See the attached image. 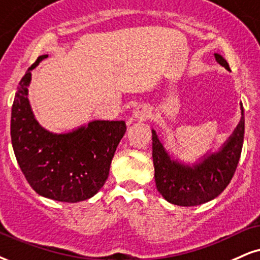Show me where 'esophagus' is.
I'll return each instance as SVG.
<instances>
[{
	"label": "esophagus",
	"instance_id": "obj_1",
	"mask_svg": "<svg viewBox=\"0 0 260 260\" xmlns=\"http://www.w3.org/2000/svg\"><path fill=\"white\" fill-rule=\"evenodd\" d=\"M150 115V112L146 106H139L135 111H134V118L139 120H146L148 119Z\"/></svg>",
	"mask_w": 260,
	"mask_h": 260
}]
</instances>
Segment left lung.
I'll use <instances>...</instances> for the list:
<instances>
[{
    "label": "left lung",
    "mask_w": 260,
    "mask_h": 260,
    "mask_svg": "<svg viewBox=\"0 0 260 260\" xmlns=\"http://www.w3.org/2000/svg\"><path fill=\"white\" fill-rule=\"evenodd\" d=\"M216 61L230 71V67L219 54ZM241 119L233 135L225 141L218 152L210 153L194 165H184L171 156L155 130L153 136V164L156 189L165 200L177 206H198L213 200L230 183L241 155L245 117L241 104Z\"/></svg>",
    "instance_id": "left-lung-1"
}]
</instances>
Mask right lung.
I'll use <instances>...</instances> for the list:
<instances>
[{
    "instance_id": "add662e5",
    "label": "right lung",
    "mask_w": 260,
    "mask_h": 260,
    "mask_svg": "<svg viewBox=\"0 0 260 260\" xmlns=\"http://www.w3.org/2000/svg\"><path fill=\"white\" fill-rule=\"evenodd\" d=\"M46 57H38L19 83L11 118L13 149L22 174L37 194L62 203H78L104 187L126 125L124 120H92L66 134L42 127L32 113L27 86L31 71Z\"/></svg>"
}]
</instances>
